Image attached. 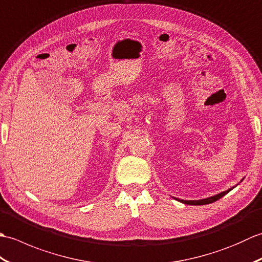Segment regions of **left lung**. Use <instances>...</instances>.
<instances>
[{
	"instance_id": "8db88e82",
	"label": "left lung",
	"mask_w": 262,
	"mask_h": 262,
	"mask_svg": "<svg viewBox=\"0 0 262 262\" xmlns=\"http://www.w3.org/2000/svg\"><path fill=\"white\" fill-rule=\"evenodd\" d=\"M243 180V179H242ZM241 180V181H242ZM233 188L235 187H232L230 189H227V190L221 192V193H217L215 194V196H211V197H208V198H205V199H198V200H183V199H179V198H176L177 200H179L180 203H183V204H187V205H207V204H211L216 202V200H219L220 198H222L223 196H225V194L227 192H230Z\"/></svg>"
}]
</instances>
